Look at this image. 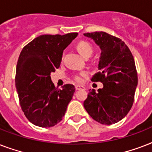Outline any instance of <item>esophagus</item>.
Here are the masks:
<instances>
[{"label":"esophagus","instance_id":"34e87169","mask_svg":"<svg viewBox=\"0 0 152 152\" xmlns=\"http://www.w3.org/2000/svg\"><path fill=\"white\" fill-rule=\"evenodd\" d=\"M76 89L77 91H79V90H86L85 87H83V86H82V85H76Z\"/></svg>","mask_w":152,"mask_h":152}]
</instances>
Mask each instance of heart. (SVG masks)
<instances>
[{"label":"heart","instance_id":"1","mask_svg":"<svg viewBox=\"0 0 152 152\" xmlns=\"http://www.w3.org/2000/svg\"><path fill=\"white\" fill-rule=\"evenodd\" d=\"M76 48L78 50V51L80 52L83 57H86L88 56H90V55L92 54V47L91 46V45L87 42L81 41L79 42L77 45H76ZM88 75V72H82L78 75H76L74 79L76 82H81L82 81V77L83 76H87Z\"/></svg>","mask_w":152,"mask_h":152}]
</instances>
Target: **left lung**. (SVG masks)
Wrapping results in <instances>:
<instances>
[{
    "mask_svg": "<svg viewBox=\"0 0 152 152\" xmlns=\"http://www.w3.org/2000/svg\"><path fill=\"white\" fill-rule=\"evenodd\" d=\"M101 50L99 72L91 81H100L103 88L89 91L83 106L95 121L102 125L120 121L132 107L137 83V72L132 53L121 39L106 32L86 33Z\"/></svg>",
    "mask_w": 152,
    "mask_h": 152,
    "instance_id": "left-lung-1",
    "label": "left lung"
}]
</instances>
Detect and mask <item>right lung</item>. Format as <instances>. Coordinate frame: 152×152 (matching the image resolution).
<instances>
[{
  "label": "right lung",
  "mask_w": 152,
  "mask_h": 152,
  "mask_svg": "<svg viewBox=\"0 0 152 152\" xmlns=\"http://www.w3.org/2000/svg\"><path fill=\"white\" fill-rule=\"evenodd\" d=\"M78 33L42 34L24 46L16 65L15 88L23 112L30 122L42 128L54 126L62 120L72 99L75 87L58 89L51 72L58 69L63 51Z\"/></svg>",
  "instance_id": "add662e5"
}]
</instances>
